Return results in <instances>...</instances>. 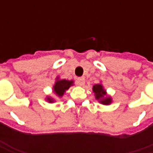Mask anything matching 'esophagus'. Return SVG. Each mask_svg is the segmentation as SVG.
Returning a JSON list of instances; mask_svg holds the SVG:
<instances>
[{
	"label": "esophagus",
	"mask_w": 153,
	"mask_h": 153,
	"mask_svg": "<svg viewBox=\"0 0 153 153\" xmlns=\"http://www.w3.org/2000/svg\"><path fill=\"white\" fill-rule=\"evenodd\" d=\"M76 82H77V84L80 86H83L85 84V78L84 77H78L77 80H76Z\"/></svg>",
	"instance_id": "1"
}]
</instances>
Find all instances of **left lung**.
I'll use <instances>...</instances> for the list:
<instances>
[{
	"mask_svg": "<svg viewBox=\"0 0 153 153\" xmlns=\"http://www.w3.org/2000/svg\"><path fill=\"white\" fill-rule=\"evenodd\" d=\"M93 91L95 94V97L97 100H100V103L104 105H109L111 102V98L105 97V91L104 90L102 85L100 84H96L93 87Z\"/></svg>",
	"mask_w": 153,
	"mask_h": 153,
	"instance_id": "left-lung-1",
	"label": "left lung"
}]
</instances>
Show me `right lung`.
I'll list each match as a JSON object with an SVG mask.
<instances>
[{"mask_svg":"<svg viewBox=\"0 0 153 153\" xmlns=\"http://www.w3.org/2000/svg\"><path fill=\"white\" fill-rule=\"evenodd\" d=\"M72 81H67V80H59L55 82V85L53 86V90L55 94L59 96H62L64 93L67 90L68 88L72 85ZM48 100L49 102H53V100L51 98H48Z\"/></svg>","mask_w":153,"mask_h":153,"instance_id":"right-lung-1","label":"right lung"}]
</instances>
